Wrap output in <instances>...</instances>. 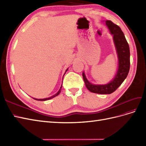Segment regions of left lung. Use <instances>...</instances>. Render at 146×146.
<instances>
[{
    "mask_svg": "<svg viewBox=\"0 0 146 146\" xmlns=\"http://www.w3.org/2000/svg\"><path fill=\"white\" fill-rule=\"evenodd\" d=\"M108 28L113 35L114 42L117 48L118 57V69L113 80L109 84L105 85H94L88 81L85 74L83 73V80L86 86L92 92L100 94H110L117 90L126 79L130 68V51L128 42L125 38L124 33L118 25L110 20L106 21Z\"/></svg>",
    "mask_w": 146,
    "mask_h": 146,
    "instance_id": "8db88e82",
    "label": "left lung"
}]
</instances>
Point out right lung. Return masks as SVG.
<instances>
[{
  "mask_svg": "<svg viewBox=\"0 0 146 146\" xmlns=\"http://www.w3.org/2000/svg\"><path fill=\"white\" fill-rule=\"evenodd\" d=\"M68 70V69H67ZM67 70H66V72L67 71ZM66 72H65V73H66ZM61 89H62V86H61V88H60V89H59V91H58V92L57 93V94H55V95H54V96H51V97H50V98H46V99H35V100H41V101H44V100H49V99H52V98H55V96H58L60 93V92H61Z\"/></svg>",
  "mask_w": 146,
  "mask_h": 146,
  "instance_id": "obj_1",
  "label": "right lung"
}]
</instances>
